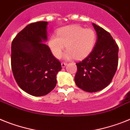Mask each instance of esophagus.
<instances>
[{"label":"esophagus","instance_id":"34e87169","mask_svg":"<svg viewBox=\"0 0 130 130\" xmlns=\"http://www.w3.org/2000/svg\"><path fill=\"white\" fill-rule=\"evenodd\" d=\"M66 65H67V63H66V62H62V63H61V66H62V68H64L65 66H66Z\"/></svg>","mask_w":130,"mask_h":130}]
</instances>
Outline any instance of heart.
Returning a JSON list of instances; mask_svg holds the SVG:
<instances>
[{"instance_id": "1", "label": "heart", "mask_w": 130, "mask_h": 130, "mask_svg": "<svg viewBox=\"0 0 130 130\" xmlns=\"http://www.w3.org/2000/svg\"><path fill=\"white\" fill-rule=\"evenodd\" d=\"M97 42V34L92 29H85L79 25H69L58 29L57 35L53 34L48 39V46L56 58H60L66 47L64 58L76 57L80 60L90 54Z\"/></svg>"}]
</instances>
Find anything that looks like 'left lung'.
<instances>
[{
  "label": "left lung",
  "mask_w": 130,
  "mask_h": 130,
  "mask_svg": "<svg viewBox=\"0 0 130 130\" xmlns=\"http://www.w3.org/2000/svg\"><path fill=\"white\" fill-rule=\"evenodd\" d=\"M97 41L88 56L77 63L74 80L79 88L87 92H97L108 86L117 70L118 46L111 35L93 23Z\"/></svg>",
  "instance_id": "8db88e82"
}]
</instances>
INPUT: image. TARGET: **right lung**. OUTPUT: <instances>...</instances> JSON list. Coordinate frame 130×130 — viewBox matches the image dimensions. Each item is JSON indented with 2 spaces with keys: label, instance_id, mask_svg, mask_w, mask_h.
Listing matches in <instances>:
<instances>
[{
  "label": "right lung",
  "instance_id": "obj_1",
  "mask_svg": "<svg viewBox=\"0 0 130 130\" xmlns=\"http://www.w3.org/2000/svg\"><path fill=\"white\" fill-rule=\"evenodd\" d=\"M47 22L27 25L13 39L11 66L19 87L33 96H43L56 85V74L62 66L48 46Z\"/></svg>",
  "mask_w": 130,
  "mask_h": 130
}]
</instances>
